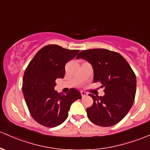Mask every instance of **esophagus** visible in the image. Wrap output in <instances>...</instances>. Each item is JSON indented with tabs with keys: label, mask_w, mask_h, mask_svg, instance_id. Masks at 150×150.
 Segmentation results:
<instances>
[{
	"label": "esophagus",
	"mask_w": 150,
	"mask_h": 150,
	"mask_svg": "<svg viewBox=\"0 0 150 150\" xmlns=\"http://www.w3.org/2000/svg\"><path fill=\"white\" fill-rule=\"evenodd\" d=\"M80 94H81V96L83 97H85V96H87V95H88V93H86V92H85V91H80Z\"/></svg>",
	"instance_id": "34e87169"
}]
</instances>
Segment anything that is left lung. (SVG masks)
<instances>
[{
	"label": "left lung",
	"instance_id": "1",
	"mask_svg": "<svg viewBox=\"0 0 150 150\" xmlns=\"http://www.w3.org/2000/svg\"><path fill=\"white\" fill-rule=\"evenodd\" d=\"M88 60L94 70V83L104 87L103 97L90 94L93 104L87 108L90 121L101 127L117 124L125 117L134 103L136 75L120 53L106 49L83 50L76 58Z\"/></svg>",
	"mask_w": 150,
	"mask_h": 150
}]
</instances>
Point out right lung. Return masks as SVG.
I'll list each match as a JSON object with an SVG mask.
<instances>
[{"label": "right lung", "mask_w": 150, "mask_h": 150, "mask_svg": "<svg viewBox=\"0 0 150 150\" xmlns=\"http://www.w3.org/2000/svg\"><path fill=\"white\" fill-rule=\"evenodd\" d=\"M79 51L57 45H45L26 67L23 93L30 114L41 125L47 127L60 125L67 119L72 103L81 99L80 92L74 88L65 94L54 90L55 80L65 76V64Z\"/></svg>", "instance_id": "obj_1"}]
</instances>
